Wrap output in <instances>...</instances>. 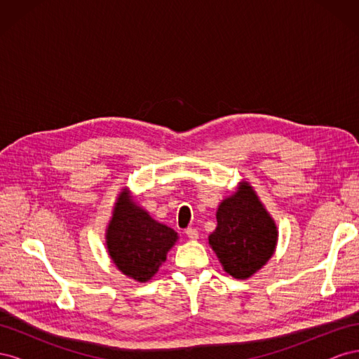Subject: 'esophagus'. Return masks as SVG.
<instances>
[{"label": "esophagus", "mask_w": 359, "mask_h": 359, "mask_svg": "<svg viewBox=\"0 0 359 359\" xmlns=\"http://www.w3.org/2000/svg\"><path fill=\"white\" fill-rule=\"evenodd\" d=\"M186 235L190 238L191 241H196L199 238V232L196 229H193V227H189V229H186Z\"/></svg>", "instance_id": "obj_1"}]
</instances>
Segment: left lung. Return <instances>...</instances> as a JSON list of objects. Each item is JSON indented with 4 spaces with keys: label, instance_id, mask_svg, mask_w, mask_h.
Masks as SVG:
<instances>
[{
    "label": "left lung",
    "instance_id": "left-lung-1",
    "mask_svg": "<svg viewBox=\"0 0 359 359\" xmlns=\"http://www.w3.org/2000/svg\"><path fill=\"white\" fill-rule=\"evenodd\" d=\"M215 217L217 227L208 244L223 269L238 280L255 276L276 253L278 229L252 184L244 180L238 184L220 202Z\"/></svg>",
    "mask_w": 359,
    "mask_h": 359
}]
</instances>
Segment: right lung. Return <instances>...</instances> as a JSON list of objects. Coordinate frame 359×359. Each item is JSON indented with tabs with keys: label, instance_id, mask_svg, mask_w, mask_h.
<instances>
[{
	"label": "right lung",
	"instance_id": "1",
	"mask_svg": "<svg viewBox=\"0 0 359 359\" xmlns=\"http://www.w3.org/2000/svg\"><path fill=\"white\" fill-rule=\"evenodd\" d=\"M104 240L107 255L118 271L137 283H147L180 236L172 227L154 220L136 202L132 190L124 187L114 203Z\"/></svg>",
	"mask_w": 359,
	"mask_h": 359
}]
</instances>
